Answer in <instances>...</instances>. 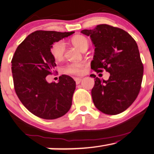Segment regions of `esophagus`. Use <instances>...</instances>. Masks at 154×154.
<instances>
[{
	"instance_id": "obj_1",
	"label": "esophagus",
	"mask_w": 154,
	"mask_h": 154,
	"mask_svg": "<svg viewBox=\"0 0 154 154\" xmlns=\"http://www.w3.org/2000/svg\"><path fill=\"white\" fill-rule=\"evenodd\" d=\"M74 80H75V83H76V84H79L82 81V79H81V78H75Z\"/></svg>"
}]
</instances>
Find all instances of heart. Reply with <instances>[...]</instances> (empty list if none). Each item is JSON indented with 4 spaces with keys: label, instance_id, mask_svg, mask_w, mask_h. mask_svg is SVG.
<instances>
[{
    "label": "heart",
    "instance_id": "obj_1",
    "mask_svg": "<svg viewBox=\"0 0 154 154\" xmlns=\"http://www.w3.org/2000/svg\"><path fill=\"white\" fill-rule=\"evenodd\" d=\"M72 43L73 46L79 48L81 51L88 49L89 46V41L86 37L82 35H77L72 37ZM65 52V44L63 42L60 41L55 42L51 46V53L56 60H60L64 57ZM83 64L82 62H72L69 63L64 68V72L70 74L79 75L82 72Z\"/></svg>",
    "mask_w": 154,
    "mask_h": 154
}]
</instances>
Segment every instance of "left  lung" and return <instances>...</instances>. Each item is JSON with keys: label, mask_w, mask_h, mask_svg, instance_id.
I'll return each instance as SVG.
<instances>
[{"label": "left lung", "mask_w": 154, "mask_h": 154, "mask_svg": "<svg viewBox=\"0 0 154 154\" xmlns=\"http://www.w3.org/2000/svg\"><path fill=\"white\" fill-rule=\"evenodd\" d=\"M95 46L91 69L110 73L108 81L95 78L92 90L94 104L107 115L126 110L141 88L144 67L134 39L121 28L101 24L92 30H82Z\"/></svg>", "instance_id": "left-lung-1"}]
</instances>
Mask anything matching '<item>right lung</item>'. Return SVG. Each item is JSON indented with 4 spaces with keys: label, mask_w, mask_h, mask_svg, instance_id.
Instances as JSON below:
<instances>
[{
    "label": "right lung",
    "mask_w": 154,
    "mask_h": 154,
    "mask_svg": "<svg viewBox=\"0 0 154 154\" xmlns=\"http://www.w3.org/2000/svg\"><path fill=\"white\" fill-rule=\"evenodd\" d=\"M73 33L35 31L15 51L11 62L15 92L23 106L37 117L57 119L65 115L72 106L74 80L62 75L57 83H48L46 77L56 66L51 53L52 44Z\"/></svg>",
    "instance_id": "1"
}]
</instances>
